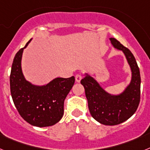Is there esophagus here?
Listing matches in <instances>:
<instances>
[{
	"label": "esophagus",
	"mask_w": 150,
	"mask_h": 150,
	"mask_svg": "<svg viewBox=\"0 0 150 150\" xmlns=\"http://www.w3.org/2000/svg\"><path fill=\"white\" fill-rule=\"evenodd\" d=\"M82 79V76L81 74H76V76H75V80H76V83H79L80 82V80Z\"/></svg>",
	"instance_id": "obj_1"
}]
</instances>
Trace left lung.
<instances>
[{
	"mask_svg": "<svg viewBox=\"0 0 150 150\" xmlns=\"http://www.w3.org/2000/svg\"><path fill=\"white\" fill-rule=\"evenodd\" d=\"M110 40L112 46L121 50L126 58L132 71L129 85L122 93L112 95L88 74L80 83L84 86L91 116L100 124L116 125L126 121L137 110L140 99V74L132 52L115 38H110Z\"/></svg>",
	"mask_w": 150,
	"mask_h": 150,
	"instance_id": "obj_1",
	"label": "left lung"
}]
</instances>
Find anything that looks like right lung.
<instances>
[{"mask_svg":"<svg viewBox=\"0 0 150 150\" xmlns=\"http://www.w3.org/2000/svg\"><path fill=\"white\" fill-rule=\"evenodd\" d=\"M31 39L16 54L10 76V92L20 116L37 127L51 126L64 114V102L75 82L74 76L57 77L43 86L27 81L22 70V57Z\"/></svg>","mask_w":150,"mask_h":150,"instance_id":"1","label":"right lung"}]
</instances>
